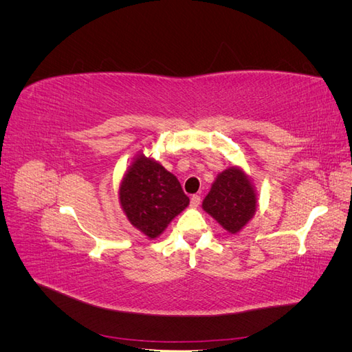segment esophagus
<instances>
[{"label":"esophagus","instance_id":"obj_1","mask_svg":"<svg viewBox=\"0 0 352 352\" xmlns=\"http://www.w3.org/2000/svg\"><path fill=\"white\" fill-rule=\"evenodd\" d=\"M199 204H201V197L199 195H192V197H190V207L197 208Z\"/></svg>","mask_w":352,"mask_h":352}]
</instances>
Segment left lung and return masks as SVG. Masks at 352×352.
<instances>
[{
  "mask_svg": "<svg viewBox=\"0 0 352 352\" xmlns=\"http://www.w3.org/2000/svg\"><path fill=\"white\" fill-rule=\"evenodd\" d=\"M202 208L232 235H236L257 211V192L250 176L238 166L223 170L202 201Z\"/></svg>",
  "mask_w": 352,
  "mask_h": 352,
  "instance_id": "1",
  "label": "left lung"
}]
</instances>
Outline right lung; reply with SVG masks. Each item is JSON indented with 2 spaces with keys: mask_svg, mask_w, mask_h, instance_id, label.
Masks as SVG:
<instances>
[{
  "mask_svg": "<svg viewBox=\"0 0 352 352\" xmlns=\"http://www.w3.org/2000/svg\"><path fill=\"white\" fill-rule=\"evenodd\" d=\"M119 201L131 225L148 239H155L188 206L175 175L142 151L127 167L119 186Z\"/></svg>",
  "mask_w": 352,
  "mask_h": 352,
  "instance_id": "right-lung-1",
  "label": "right lung"
}]
</instances>
